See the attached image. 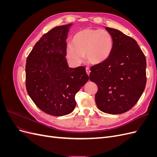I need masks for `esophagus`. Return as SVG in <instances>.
I'll use <instances>...</instances> for the list:
<instances>
[{
	"instance_id": "34e87169",
	"label": "esophagus",
	"mask_w": 157,
	"mask_h": 157,
	"mask_svg": "<svg viewBox=\"0 0 157 157\" xmlns=\"http://www.w3.org/2000/svg\"><path fill=\"white\" fill-rule=\"evenodd\" d=\"M86 71L87 75H90V68L86 67Z\"/></svg>"
}]
</instances>
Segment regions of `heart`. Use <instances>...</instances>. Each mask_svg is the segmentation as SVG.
Wrapping results in <instances>:
<instances>
[{
    "instance_id": "1",
    "label": "heart",
    "mask_w": 157,
    "mask_h": 157,
    "mask_svg": "<svg viewBox=\"0 0 157 157\" xmlns=\"http://www.w3.org/2000/svg\"><path fill=\"white\" fill-rule=\"evenodd\" d=\"M113 48V39L109 32L84 29L75 33L72 44L66 46L65 55L70 62L77 65L85 58L91 64H99L109 58Z\"/></svg>"
}]
</instances>
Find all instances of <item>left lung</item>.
I'll use <instances>...</instances> for the list:
<instances>
[{"label":"left lung","instance_id":"8db88e82","mask_svg":"<svg viewBox=\"0 0 157 157\" xmlns=\"http://www.w3.org/2000/svg\"><path fill=\"white\" fill-rule=\"evenodd\" d=\"M113 39L111 56L91 67L90 80L97 84L96 105L101 111L117 115L129 111L146 85V58L137 42L121 31L105 27Z\"/></svg>","mask_w":157,"mask_h":157}]
</instances>
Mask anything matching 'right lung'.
Instances as JSON below:
<instances>
[{
    "label": "right lung",
    "mask_w": 157,
    "mask_h": 157,
    "mask_svg": "<svg viewBox=\"0 0 157 157\" xmlns=\"http://www.w3.org/2000/svg\"><path fill=\"white\" fill-rule=\"evenodd\" d=\"M73 24L56 27L42 36L26 60V89L40 110L63 116L76 106L75 95L89 77L83 66L69 67L65 48Z\"/></svg>",
    "instance_id": "add662e5"
}]
</instances>
